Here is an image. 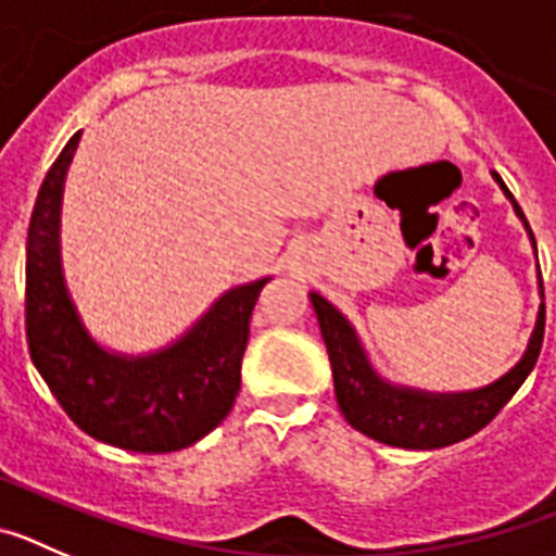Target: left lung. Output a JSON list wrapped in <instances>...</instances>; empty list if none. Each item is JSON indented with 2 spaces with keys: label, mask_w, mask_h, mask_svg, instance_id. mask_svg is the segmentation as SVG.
<instances>
[{
  "label": "left lung",
  "mask_w": 556,
  "mask_h": 556,
  "mask_svg": "<svg viewBox=\"0 0 556 556\" xmlns=\"http://www.w3.org/2000/svg\"><path fill=\"white\" fill-rule=\"evenodd\" d=\"M495 180L509 194L520 219L527 223L520 205L515 203L513 191L504 186L498 175H495ZM529 233H532V228H529ZM540 292H543V275H540ZM312 306L317 312L328 358H331L337 404L348 424L362 431V434L378 440V443L415 451L445 448V445L468 440L476 431L484 429L507 406L509 397L518 392V387L527 381L532 367L538 365L540 348H543V331H546V303H543L527 353L507 376L498 378L495 384L484 387V390L434 397L424 395V392L401 390V387L381 381L370 367V362H367L362 345H358L351 323L320 294L312 292Z\"/></svg>",
  "instance_id": "obj_1"
}]
</instances>
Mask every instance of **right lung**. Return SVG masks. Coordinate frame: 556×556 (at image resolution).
Masks as SVG:
<instances>
[{
    "instance_id": "obj_1",
    "label": "right lung",
    "mask_w": 556,
    "mask_h": 556,
    "mask_svg": "<svg viewBox=\"0 0 556 556\" xmlns=\"http://www.w3.org/2000/svg\"><path fill=\"white\" fill-rule=\"evenodd\" d=\"M77 141L80 132L49 166L29 217L24 289L29 358L88 437L136 454L189 448L233 409L250 317L267 278L230 289L169 351L122 358L97 348L68 301L58 253L63 178Z\"/></svg>"
}]
</instances>
